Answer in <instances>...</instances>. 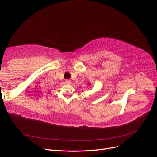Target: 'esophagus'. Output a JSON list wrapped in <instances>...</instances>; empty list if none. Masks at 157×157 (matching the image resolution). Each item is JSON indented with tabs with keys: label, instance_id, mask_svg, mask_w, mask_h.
I'll return each instance as SVG.
<instances>
[{
	"label": "esophagus",
	"instance_id": "34e87169",
	"mask_svg": "<svg viewBox=\"0 0 157 157\" xmlns=\"http://www.w3.org/2000/svg\"><path fill=\"white\" fill-rule=\"evenodd\" d=\"M65 82L66 84H71V81L70 80H69V79H66V80H65Z\"/></svg>",
	"mask_w": 157,
	"mask_h": 157
}]
</instances>
